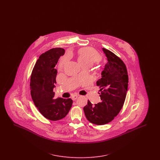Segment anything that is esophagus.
Instances as JSON below:
<instances>
[{"instance_id":"34e87169","label":"esophagus","mask_w":160,"mask_h":160,"mask_svg":"<svg viewBox=\"0 0 160 160\" xmlns=\"http://www.w3.org/2000/svg\"><path fill=\"white\" fill-rule=\"evenodd\" d=\"M78 95H72L71 98H72L73 101H74V100H76L78 98Z\"/></svg>"}]
</instances>
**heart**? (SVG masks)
I'll use <instances>...</instances> for the list:
<instances>
[{
	"mask_svg": "<svg viewBox=\"0 0 160 160\" xmlns=\"http://www.w3.org/2000/svg\"><path fill=\"white\" fill-rule=\"evenodd\" d=\"M101 56L94 49L90 47H86L81 49L78 54V59L82 66L92 65L95 62L101 60Z\"/></svg>",
	"mask_w": 160,
	"mask_h": 160,
	"instance_id": "heart-1",
	"label": "heart"
}]
</instances>
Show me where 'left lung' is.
<instances>
[{
  "label": "left lung",
  "instance_id": "obj_1",
  "mask_svg": "<svg viewBox=\"0 0 160 160\" xmlns=\"http://www.w3.org/2000/svg\"><path fill=\"white\" fill-rule=\"evenodd\" d=\"M107 62L97 82L101 101L93 105L89 100L84 107L86 119L93 124L101 125L114 119L123 106L128 90V76L126 65L115 54L102 48Z\"/></svg>",
  "mask_w": 160,
  "mask_h": 160
}]
</instances>
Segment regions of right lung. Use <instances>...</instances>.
<instances>
[{"label":"right lung","instance_id":"obj_1","mask_svg":"<svg viewBox=\"0 0 160 160\" xmlns=\"http://www.w3.org/2000/svg\"><path fill=\"white\" fill-rule=\"evenodd\" d=\"M64 53L63 48H53L42 54L31 74L30 88L32 100L42 115L53 121L64 118L72 104L71 98H54L57 75L54 67Z\"/></svg>","mask_w":160,"mask_h":160}]
</instances>
